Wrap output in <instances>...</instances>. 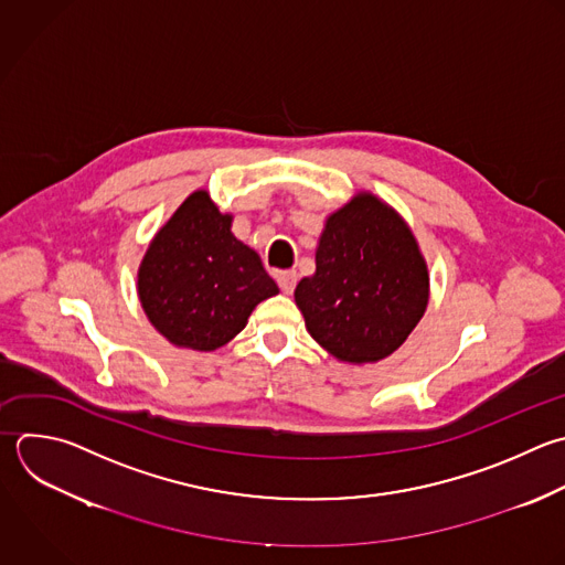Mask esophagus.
<instances>
[{"label":"esophagus","instance_id":"obj_1","mask_svg":"<svg viewBox=\"0 0 565 565\" xmlns=\"http://www.w3.org/2000/svg\"><path fill=\"white\" fill-rule=\"evenodd\" d=\"M276 280H278V287L285 291V294H291L294 289H296V282H298V274L296 271H278V276H276Z\"/></svg>","mask_w":565,"mask_h":565}]
</instances>
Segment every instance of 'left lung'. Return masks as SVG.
Wrapping results in <instances>:
<instances>
[{
    "label": "left lung",
    "instance_id": "1",
    "mask_svg": "<svg viewBox=\"0 0 565 565\" xmlns=\"http://www.w3.org/2000/svg\"><path fill=\"white\" fill-rule=\"evenodd\" d=\"M428 296V265L408 223L366 190L324 218L316 271L294 291L311 338L347 364L380 362L397 351Z\"/></svg>",
    "mask_w": 565,
    "mask_h": 565
}]
</instances>
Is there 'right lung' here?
Instances as JSON below:
<instances>
[{
	"mask_svg": "<svg viewBox=\"0 0 565 565\" xmlns=\"http://www.w3.org/2000/svg\"><path fill=\"white\" fill-rule=\"evenodd\" d=\"M207 190L192 192L150 241L137 294L152 327L174 347L216 351L263 300L278 294L260 256L232 234Z\"/></svg>",
	"mask_w": 565,
	"mask_h": 565,
	"instance_id": "obj_1",
	"label": "right lung"
}]
</instances>
